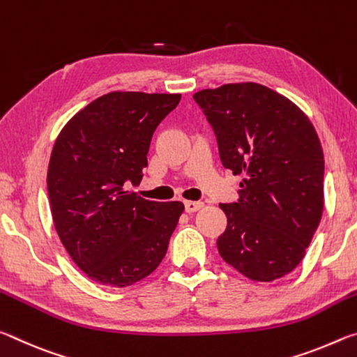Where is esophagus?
<instances>
[{"label": "esophagus", "instance_id": "esophagus-1", "mask_svg": "<svg viewBox=\"0 0 357 357\" xmlns=\"http://www.w3.org/2000/svg\"><path fill=\"white\" fill-rule=\"evenodd\" d=\"M204 204L202 202H185L184 203V208H185V213H197L198 209H202Z\"/></svg>", "mask_w": 357, "mask_h": 357}]
</instances>
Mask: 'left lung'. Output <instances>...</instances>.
Wrapping results in <instances>:
<instances>
[{
  "mask_svg": "<svg viewBox=\"0 0 357 357\" xmlns=\"http://www.w3.org/2000/svg\"><path fill=\"white\" fill-rule=\"evenodd\" d=\"M193 99L213 128L222 165L243 174L239 200L219 204L223 261L247 279L273 282L305 255L324 206V157L317 130L285 96L245 82Z\"/></svg>",
  "mask_w": 357,
  "mask_h": 357,
  "instance_id": "8db88e82",
  "label": "left lung"
}]
</instances>
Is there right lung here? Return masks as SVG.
I'll return each instance as SVG.
<instances>
[{
  "label": "right lung",
  "instance_id": "right-lung-1",
  "mask_svg": "<svg viewBox=\"0 0 357 357\" xmlns=\"http://www.w3.org/2000/svg\"><path fill=\"white\" fill-rule=\"evenodd\" d=\"M181 94L113 91L74 114L53 146L47 189L64 249L89 279L124 288L164 259L181 202H149L138 185L157 126Z\"/></svg>",
  "mask_w": 357,
  "mask_h": 357
}]
</instances>
